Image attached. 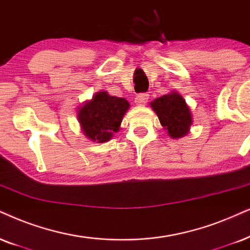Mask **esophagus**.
I'll return each instance as SVG.
<instances>
[{
	"instance_id": "esophagus-1",
	"label": "esophagus",
	"mask_w": 250,
	"mask_h": 250,
	"mask_svg": "<svg viewBox=\"0 0 250 250\" xmlns=\"http://www.w3.org/2000/svg\"><path fill=\"white\" fill-rule=\"evenodd\" d=\"M148 100V94L147 93H140L137 94L135 98V103L137 105H145Z\"/></svg>"
}]
</instances>
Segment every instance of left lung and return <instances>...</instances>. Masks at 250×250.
I'll return each mask as SVG.
<instances>
[{"mask_svg": "<svg viewBox=\"0 0 250 250\" xmlns=\"http://www.w3.org/2000/svg\"><path fill=\"white\" fill-rule=\"evenodd\" d=\"M164 128L172 138H181L189 132L192 125L190 109L178 92H170L151 103Z\"/></svg>", "mask_w": 250, "mask_h": 250, "instance_id": "8db88e82", "label": "left lung"}]
</instances>
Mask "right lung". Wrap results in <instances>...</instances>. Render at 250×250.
Returning a JSON list of instances; mask_svg holds the SVG:
<instances>
[{"instance_id": "1", "label": "right lung", "mask_w": 250, "mask_h": 250, "mask_svg": "<svg viewBox=\"0 0 250 250\" xmlns=\"http://www.w3.org/2000/svg\"><path fill=\"white\" fill-rule=\"evenodd\" d=\"M129 106L123 98L109 96L105 91L97 92L78 109L77 118L84 135L97 143L108 142L119 131Z\"/></svg>"}]
</instances>
